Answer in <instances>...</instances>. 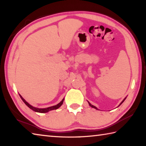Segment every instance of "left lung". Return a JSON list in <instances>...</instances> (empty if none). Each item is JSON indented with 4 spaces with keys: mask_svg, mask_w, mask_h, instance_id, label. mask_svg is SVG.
Returning a JSON list of instances; mask_svg holds the SVG:
<instances>
[{
    "mask_svg": "<svg viewBox=\"0 0 146 146\" xmlns=\"http://www.w3.org/2000/svg\"><path fill=\"white\" fill-rule=\"evenodd\" d=\"M125 99H126V98H125L124 99H123V100H122V102H121V103L120 104V105H119V106H120V105L121 104H122L123 103V102H124V100H125ZM88 102V104H89V105H90V107H92V108H95V109H97V110H98V108H97V107H95V106H94V105H92V104H91L90 103V102Z\"/></svg>",
    "mask_w": 146,
    "mask_h": 146,
    "instance_id": "left-lung-1",
    "label": "left lung"
}]
</instances>
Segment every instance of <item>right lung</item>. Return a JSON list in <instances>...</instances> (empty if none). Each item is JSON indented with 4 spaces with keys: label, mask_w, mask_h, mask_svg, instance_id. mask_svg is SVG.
Listing matches in <instances>:
<instances>
[{
    "label": "right lung",
    "mask_w": 146,
    "mask_h": 146,
    "mask_svg": "<svg viewBox=\"0 0 146 146\" xmlns=\"http://www.w3.org/2000/svg\"><path fill=\"white\" fill-rule=\"evenodd\" d=\"M19 96L21 98L22 100H23L24 102V103L25 104L27 107H28L29 108H31V109L33 110V111H36V112H39V113H46V112H48L49 111H51V110H56V109H58V108L59 107H60L62 104H63V101H64V98L62 100L60 103H59L58 104H57L56 105H54V106H52V107H48V108H36V107H35L32 106V105H31L29 103H27V102L24 100V99L23 98V97L19 94Z\"/></svg>",
    "instance_id": "1"
}]
</instances>
